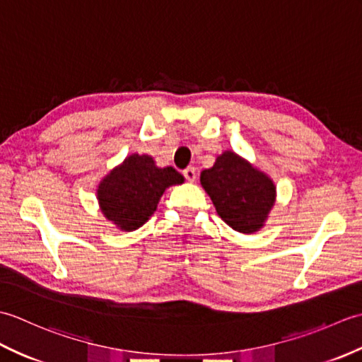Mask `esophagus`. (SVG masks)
<instances>
[{"label":"esophagus","instance_id":"esophagus-1","mask_svg":"<svg viewBox=\"0 0 362 362\" xmlns=\"http://www.w3.org/2000/svg\"><path fill=\"white\" fill-rule=\"evenodd\" d=\"M183 175H185V179L188 182H194L196 180V169L189 166L185 169V171H183Z\"/></svg>","mask_w":362,"mask_h":362}]
</instances>
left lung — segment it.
<instances>
[{"label":"left lung","mask_w":362,"mask_h":362,"mask_svg":"<svg viewBox=\"0 0 362 362\" xmlns=\"http://www.w3.org/2000/svg\"><path fill=\"white\" fill-rule=\"evenodd\" d=\"M201 185L221 219L240 233H255L275 204L271 177L232 151L222 152L213 168L201 173Z\"/></svg>","instance_id":"left-lung-1"}]
</instances>
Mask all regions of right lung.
Masks as SVG:
<instances>
[{"mask_svg":"<svg viewBox=\"0 0 362 362\" xmlns=\"http://www.w3.org/2000/svg\"><path fill=\"white\" fill-rule=\"evenodd\" d=\"M183 180L173 166L158 168L151 156L132 153L98 185L99 206L119 230L132 232L148 222L165 189Z\"/></svg>","mask_w":362,"mask_h":362,"instance_id":"add662e5","label":"right lung"}]
</instances>
